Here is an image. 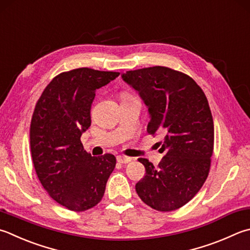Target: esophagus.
<instances>
[{"label":"esophagus","mask_w":250,"mask_h":250,"mask_svg":"<svg viewBox=\"0 0 250 250\" xmlns=\"http://www.w3.org/2000/svg\"><path fill=\"white\" fill-rule=\"evenodd\" d=\"M117 162L120 163H129L131 161V158L128 157H125V155H117Z\"/></svg>","instance_id":"obj_1"}]
</instances>
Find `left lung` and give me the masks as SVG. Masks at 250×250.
I'll use <instances>...</instances> for the list:
<instances>
[{"mask_svg": "<svg viewBox=\"0 0 250 250\" xmlns=\"http://www.w3.org/2000/svg\"><path fill=\"white\" fill-rule=\"evenodd\" d=\"M122 78L148 106V133L163 136L159 151L164 157L158 167L138 159L146 175L136 191L155 210H176L194 198L208 177L214 143L208 100L194 79L168 67L129 70Z\"/></svg>", "mask_w": 250, "mask_h": 250, "instance_id": "8db88e82", "label": "left lung"}]
</instances>
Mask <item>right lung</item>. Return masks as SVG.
<instances>
[{
	"instance_id": "right-lung-1",
	"label": "right lung",
	"mask_w": 250,
	"mask_h": 250,
	"mask_svg": "<svg viewBox=\"0 0 250 250\" xmlns=\"http://www.w3.org/2000/svg\"><path fill=\"white\" fill-rule=\"evenodd\" d=\"M88 67L61 73L38 100L30 124L36 173L52 199L72 211H86L101 201L116 159L91 157L81 141L91 125L97 89L119 76Z\"/></svg>"
}]
</instances>
